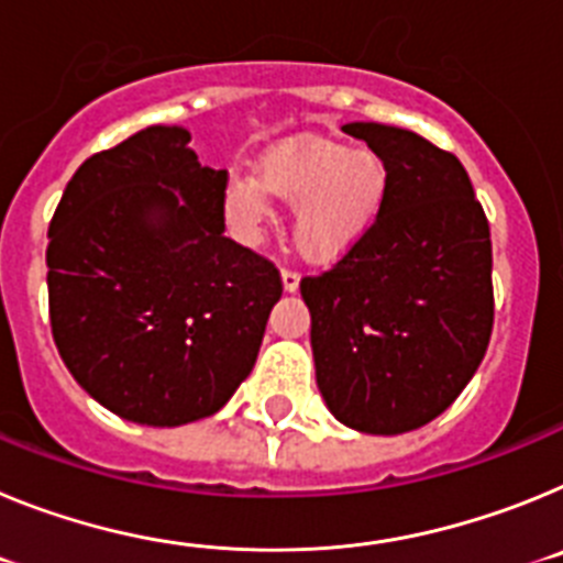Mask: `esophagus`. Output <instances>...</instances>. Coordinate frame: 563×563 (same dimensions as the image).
<instances>
[{
    "label": "esophagus",
    "instance_id": "1",
    "mask_svg": "<svg viewBox=\"0 0 563 563\" xmlns=\"http://www.w3.org/2000/svg\"><path fill=\"white\" fill-rule=\"evenodd\" d=\"M298 282H301V276H298L296 271H282V285H285V292H296Z\"/></svg>",
    "mask_w": 563,
    "mask_h": 563
}]
</instances>
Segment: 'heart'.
Masks as SVG:
<instances>
[{"instance_id": "heart-1", "label": "heart", "mask_w": 563, "mask_h": 563, "mask_svg": "<svg viewBox=\"0 0 563 563\" xmlns=\"http://www.w3.org/2000/svg\"><path fill=\"white\" fill-rule=\"evenodd\" d=\"M267 197L296 208L292 239L301 256L332 265L355 251L389 202V172L369 148L307 137L267 148L258 177L231 174L222 188V220L242 245H262L276 222Z\"/></svg>"}]
</instances>
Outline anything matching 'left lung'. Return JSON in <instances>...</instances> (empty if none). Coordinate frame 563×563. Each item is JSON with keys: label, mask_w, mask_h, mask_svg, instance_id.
Segmentation results:
<instances>
[{"label": "left lung", "mask_w": 563, "mask_h": 563, "mask_svg": "<svg viewBox=\"0 0 563 563\" xmlns=\"http://www.w3.org/2000/svg\"><path fill=\"white\" fill-rule=\"evenodd\" d=\"M343 132L386 163L375 231L301 278L316 383L338 422L415 431L460 397L494 330V251L465 166L417 132L355 121Z\"/></svg>", "instance_id": "obj_1"}]
</instances>
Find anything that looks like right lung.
<instances>
[{"label": "right lung", "mask_w": 563, "mask_h": 563, "mask_svg": "<svg viewBox=\"0 0 563 563\" xmlns=\"http://www.w3.org/2000/svg\"><path fill=\"white\" fill-rule=\"evenodd\" d=\"M188 143V129L148 126L92 154L47 231L64 366L103 409L157 429L231 400L282 298L273 262L225 236L228 172Z\"/></svg>", "instance_id": "1"}]
</instances>
